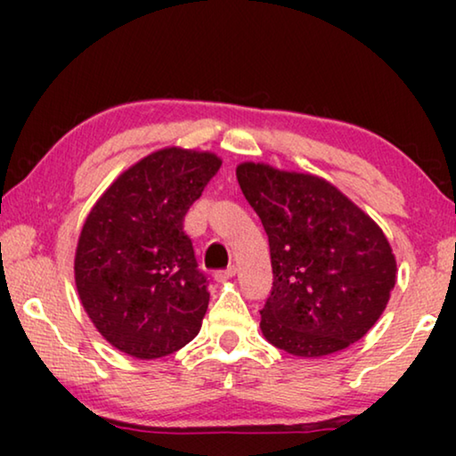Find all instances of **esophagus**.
Returning <instances> with one entry per match:
<instances>
[{
    "mask_svg": "<svg viewBox=\"0 0 456 456\" xmlns=\"http://www.w3.org/2000/svg\"><path fill=\"white\" fill-rule=\"evenodd\" d=\"M233 275H235V265H229L227 269H223V272L215 273V280H217L219 283H223V281L231 280V277H233Z\"/></svg>",
    "mask_w": 456,
    "mask_h": 456,
    "instance_id": "1",
    "label": "esophagus"
}]
</instances>
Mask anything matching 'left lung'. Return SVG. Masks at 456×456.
Instances as JSON below:
<instances>
[{"label": "left lung", "instance_id": "left-lung-1", "mask_svg": "<svg viewBox=\"0 0 456 456\" xmlns=\"http://www.w3.org/2000/svg\"><path fill=\"white\" fill-rule=\"evenodd\" d=\"M237 181L269 239L273 288L259 328L269 344L322 358L368 334L396 283V259L376 221L310 173L241 163Z\"/></svg>", "mask_w": 456, "mask_h": 456}]
</instances>
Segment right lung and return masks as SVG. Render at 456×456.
Here are the masks:
<instances>
[{
    "instance_id": "1",
    "label": "right lung",
    "mask_w": 456,
    "mask_h": 456,
    "mask_svg": "<svg viewBox=\"0 0 456 456\" xmlns=\"http://www.w3.org/2000/svg\"><path fill=\"white\" fill-rule=\"evenodd\" d=\"M221 159L167 146L128 167L84 221L74 257L80 302L108 344L163 358L199 334L209 291L183 221Z\"/></svg>"
}]
</instances>
